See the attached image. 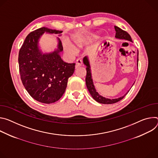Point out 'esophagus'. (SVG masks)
Returning a JSON list of instances; mask_svg holds the SVG:
<instances>
[{
    "label": "esophagus",
    "instance_id": "esophagus-1",
    "mask_svg": "<svg viewBox=\"0 0 158 158\" xmlns=\"http://www.w3.org/2000/svg\"><path fill=\"white\" fill-rule=\"evenodd\" d=\"M76 64H75V68H78V67L81 66L82 65V61L80 59H78L77 61H76Z\"/></svg>",
    "mask_w": 158,
    "mask_h": 158
}]
</instances>
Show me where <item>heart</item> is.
Instances as JSON below:
<instances>
[{
  "label": "heart",
  "instance_id": "heart-1",
  "mask_svg": "<svg viewBox=\"0 0 158 158\" xmlns=\"http://www.w3.org/2000/svg\"><path fill=\"white\" fill-rule=\"evenodd\" d=\"M96 37H97L96 35H92V36H89L88 37H85L84 36H81V35H79V36H77L73 38V42H74L75 44L78 48H81L87 42L90 41L92 38H96ZM63 46H64L65 51L69 54L75 55L77 52L76 48L73 44H72L71 43H69L66 41H63Z\"/></svg>",
  "mask_w": 158,
  "mask_h": 158
}]
</instances>
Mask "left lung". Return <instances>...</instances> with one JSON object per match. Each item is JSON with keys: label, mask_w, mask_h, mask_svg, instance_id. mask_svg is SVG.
Returning <instances> with one entry per match:
<instances>
[{"label": "left lung", "mask_w": 158, "mask_h": 158, "mask_svg": "<svg viewBox=\"0 0 158 158\" xmlns=\"http://www.w3.org/2000/svg\"><path fill=\"white\" fill-rule=\"evenodd\" d=\"M115 30L116 31L115 33V38L117 39L120 40H127L128 41H131L132 43V39L130 35L125 31L122 30V29L119 28L117 26H115ZM138 51H137V66H138ZM84 64L86 66V78H85V81H86V85L87 89H88L90 95L93 97V98L96 100L97 102L103 103V104H112L116 102H118V101L121 100L122 98H123L129 92V90L124 96L120 97L118 98H114V99H110V98H105L98 94V93L96 91L95 89V86L94 85L93 80L92 78V73H91V68H90V61L89 60L88 56H85L84 57L83 60ZM134 85V84H133ZM133 86V85H132Z\"/></svg>", "instance_id": "obj_1"}]
</instances>
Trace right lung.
I'll use <instances>...</instances> for the list:
<instances>
[{
	"label": "right lung",
	"instance_id": "1",
	"mask_svg": "<svg viewBox=\"0 0 158 158\" xmlns=\"http://www.w3.org/2000/svg\"><path fill=\"white\" fill-rule=\"evenodd\" d=\"M62 32L45 27L38 29L27 35L19 50L18 61L23 84L29 94L41 103L58 101L75 71V63L64 62L60 55L63 46L58 38V48L53 52L43 53L39 48V40L44 32L61 36Z\"/></svg>",
	"mask_w": 158,
	"mask_h": 158
}]
</instances>
